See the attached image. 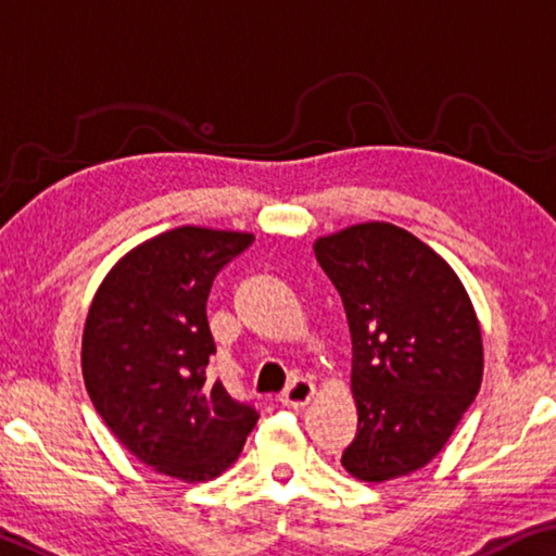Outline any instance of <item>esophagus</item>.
Here are the masks:
<instances>
[{
	"label": "esophagus",
	"instance_id": "obj_1",
	"mask_svg": "<svg viewBox=\"0 0 556 556\" xmlns=\"http://www.w3.org/2000/svg\"><path fill=\"white\" fill-rule=\"evenodd\" d=\"M315 395H317L315 382L296 378L292 386H289L285 393H281V403L289 405V408H304V405H307Z\"/></svg>",
	"mask_w": 556,
	"mask_h": 556
}]
</instances>
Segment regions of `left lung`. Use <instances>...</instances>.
Masks as SVG:
<instances>
[{
    "mask_svg": "<svg viewBox=\"0 0 556 556\" xmlns=\"http://www.w3.org/2000/svg\"><path fill=\"white\" fill-rule=\"evenodd\" d=\"M312 249L353 338L357 435L342 466L367 483L403 479L443 451L481 388L473 302L451 264L395 224H353Z\"/></svg>",
    "mask_w": 556,
    "mask_h": 556,
    "instance_id": "1",
    "label": "left lung"
}]
</instances>
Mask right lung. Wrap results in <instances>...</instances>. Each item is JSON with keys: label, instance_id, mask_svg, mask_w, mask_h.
<instances>
[{"label": "right lung", "instance_id": "add662e5", "mask_svg": "<svg viewBox=\"0 0 556 556\" xmlns=\"http://www.w3.org/2000/svg\"><path fill=\"white\" fill-rule=\"evenodd\" d=\"M254 241L249 231L178 226L132 247L92 296L83 380L113 435L155 473L186 483L222 476L260 420L222 380L206 319L211 281Z\"/></svg>", "mask_w": 556, "mask_h": 556}]
</instances>
